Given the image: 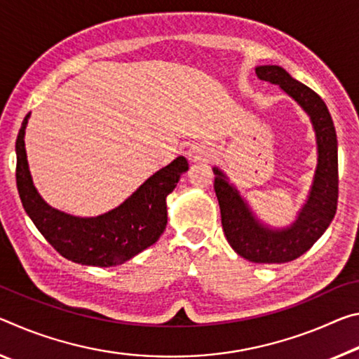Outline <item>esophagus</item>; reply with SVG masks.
I'll use <instances>...</instances> for the list:
<instances>
[{
	"label": "esophagus",
	"instance_id": "34e87169",
	"mask_svg": "<svg viewBox=\"0 0 359 359\" xmlns=\"http://www.w3.org/2000/svg\"><path fill=\"white\" fill-rule=\"evenodd\" d=\"M189 158H191V161H203L205 152L202 149H198V148H192L189 151Z\"/></svg>",
	"mask_w": 359,
	"mask_h": 359
}]
</instances>
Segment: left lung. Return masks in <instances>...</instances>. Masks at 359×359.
I'll use <instances>...</instances> for the list:
<instances>
[{
	"instance_id": "obj_1",
	"label": "left lung",
	"mask_w": 359,
	"mask_h": 359,
	"mask_svg": "<svg viewBox=\"0 0 359 359\" xmlns=\"http://www.w3.org/2000/svg\"><path fill=\"white\" fill-rule=\"evenodd\" d=\"M256 74L262 81L280 86L294 98L313 124L318 165L307 203L290 227L275 231L255 218L248 203L216 167L213 168L215 192L219 202L222 231L233 251L251 262L283 264L297 259L312 248L336 215L339 197L337 137L331 114L318 93L291 78L286 69L277 65L257 67Z\"/></svg>"
}]
</instances>
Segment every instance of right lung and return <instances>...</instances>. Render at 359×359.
Masks as SVG:
<instances>
[{"label":"right lung","instance_id":"right-lung-1","mask_svg":"<svg viewBox=\"0 0 359 359\" xmlns=\"http://www.w3.org/2000/svg\"><path fill=\"white\" fill-rule=\"evenodd\" d=\"M28 117L15 141V181L23 208L47 242L68 261L95 267L119 266L157 242L167 226V196L189 168L186 157H176L149 176L117 208L79 218L49 207L33 186L23 141Z\"/></svg>","mask_w":359,"mask_h":359}]
</instances>
